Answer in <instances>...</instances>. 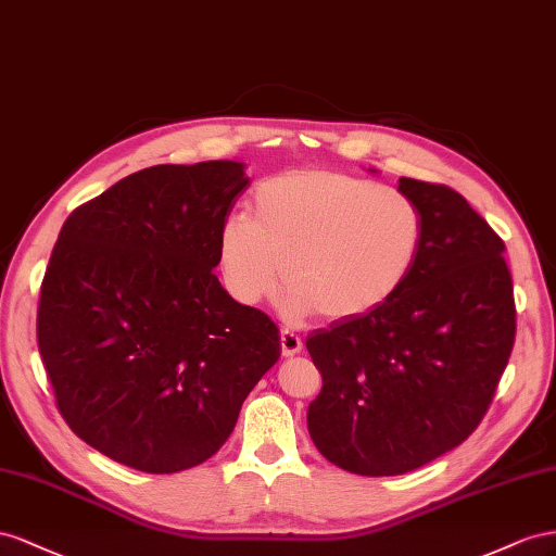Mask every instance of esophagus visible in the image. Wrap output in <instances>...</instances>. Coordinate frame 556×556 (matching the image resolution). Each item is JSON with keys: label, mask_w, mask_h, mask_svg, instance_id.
Wrapping results in <instances>:
<instances>
[{"label": "esophagus", "mask_w": 556, "mask_h": 556, "mask_svg": "<svg viewBox=\"0 0 556 556\" xmlns=\"http://www.w3.org/2000/svg\"><path fill=\"white\" fill-rule=\"evenodd\" d=\"M281 354L283 356H293L298 352H303V340H300L295 332L291 330H281Z\"/></svg>", "instance_id": "34e87169"}]
</instances>
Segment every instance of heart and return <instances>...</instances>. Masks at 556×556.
<instances>
[{"instance_id":"1","label":"heart","mask_w":556,"mask_h":556,"mask_svg":"<svg viewBox=\"0 0 556 556\" xmlns=\"http://www.w3.org/2000/svg\"><path fill=\"white\" fill-rule=\"evenodd\" d=\"M421 247V214L393 188L336 169H289L261 181L251 218L218 228L220 279L240 305L289 283L291 319L352 321L399 291Z\"/></svg>"}]
</instances>
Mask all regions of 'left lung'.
<instances>
[{
    "label": "left lung",
    "mask_w": 556,
    "mask_h": 556,
    "mask_svg": "<svg viewBox=\"0 0 556 556\" xmlns=\"http://www.w3.org/2000/svg\"><path fill=\"white\" fill-rule=\"evenodd\" d=\"M421 247L382 307L312 330L324 387L307 428L330 464L384 478L452 452L489 409L515 342L505 244L464 195L401 177Z\"/></svg>",
    "instance_id": "1"
}]
</instances>
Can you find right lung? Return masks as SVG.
Wrapping results in <instances>:
<instances>
[{"label":"right lung","instance_id":"add662e5","mask_svg":"<svg viewBox=\"0 0 556 556\" xmlns=\"http://www.w3.org/2000/svg\"><path fill=\"white\" fill-rule=\"evenodd\" d=\"M244 167L139 169L58 235L39 354L72 431L123 466L163 475L207 462L279 358V328L214 275Z\"/></svg>","mask_w":556,"mask_h":556}]
</instances>
